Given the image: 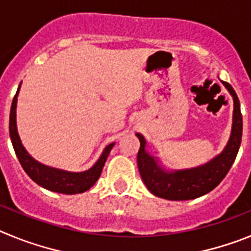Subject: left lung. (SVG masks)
Returning a JSON list of instances; mask_svg holds the SVG:
<instances>
[{
	"label": "left lung",
	"instance_id": "obj_1",
	"mask_svg": "<svg viewBox=\"0 0 251 251\" xmlns=\"http://www.w3.org/2000/svg\"><path fill=\"white\" fill-rule=\"evenodd\" d=\"M234 99L231 136L223 152L202 166L188 170L166 171L158 165L157 158L146 151L145 137L137 133L141 147L137 156V163L142 181L154 196L171 201L194 200L212 191L227 175L234 163L243 136V115L240 101L232 86L221 81Z\"/></svg>",
	"mask_w": 251,
	"mask_h": 251
}]
</instances>
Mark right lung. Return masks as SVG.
Instances as JSON below:
<instances>
[{"label": "right lung", "instance_id": "1", "mask_svg": "<svg viewBox=\"0 0 251 251\" xmlns=\"http://www.w3.org/2000/svg\"><path fill=\"white\" fill-rule=\"evenodd\" d=\"M20 86L17 89L16 95L12 100L10 112V137L12 142L13 150L16 153L17 158L21 163L22 168L25 170L26 174L28 175L34 182L41 187L50 190L52 192H59V194L65 195H75L81 194V192L88 191L93 185H94L98 178L100 177L101 171H103L104 163L109 156L114 143L106 146L104 148L101 156L94 163L93 167L84 172H69V171L59 170V168L49 167V166L43 165L34 159L27 153L25 147L22 146L21 139L19 137L16 127V105H17V95L20 92Z\"/></svg>", "mask_w": 251, "mask_h": 251}]
</instances>
